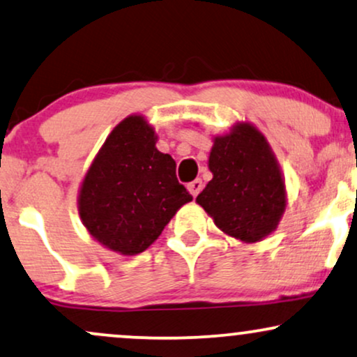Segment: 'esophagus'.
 <instances>
[{"mask_svg": "<svg viewBox=\"0 0 357 357\" xmlns=\"http://www.w3.org/2000/svg\"><path fill=\"white\" fill-rule=\"evenodd\" d=\"M188 190H190L191 195L196 197L201 192V190H203V181H201V179H195V181L188 184Z\"/></svg>", "mask_w": 357, "mask_h": 357, "instance_id": "1", "label": "esophagus"}]
</instances>
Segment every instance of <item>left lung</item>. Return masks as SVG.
<instances>
[{"mask_svg":"<svg viewBox=\"0 0 357 357\" xmlns=\"http://www.w3.org/2000/svg\"><path fill=\"white\" fill-rule=\"evenodd\" d=\"M208 167L213 179L196 203L222 233L259 243L281 221L287 206L284 176L266 136L255 124L238 121L213 137Z\"/></svg>","mask_w":357,"mask_h":357,"instance_id":"obj_1","label":"left lung"}]
</instances>
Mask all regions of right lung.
<instances>
[{
    "label": "right lung",
    "mask_w": 357,
    "mask_h": 357,
    "mask_svg": "<svg viewBox=\"0 0 357 357\" xmlns=\"http://www.w3.org/2000/svg\"><path fill=\"white\" fill-rule=\"evenodd\" d=\"M156 131L143 114L113 128L78 192V213L94 241L136 256L160 238L192 196L176 178V162L156 148Z\"/></svg>",
    "instance_id": "add662e5"
}]
</instances>
